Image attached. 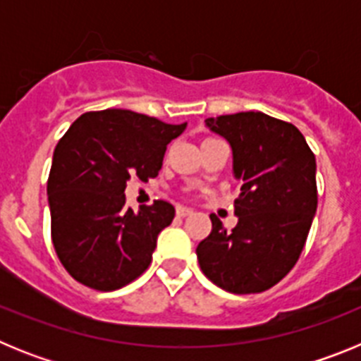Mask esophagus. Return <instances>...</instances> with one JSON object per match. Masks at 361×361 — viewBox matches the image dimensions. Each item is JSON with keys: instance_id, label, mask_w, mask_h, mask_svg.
I'll use <instances>...</instances> for the list:
<instances>
[{"instance_id": "1", "label": "esophagus", "mask_w": 361, "mask_h": 361, "mask_svg": "<svg viewBox=\"0 0 361 361\" xmlns=\"http://www.w3.org/2000/svg\"><path fill=\"white\" fill-rule=\"evenodd\" d=\"M191 213L190 208H184V206H177V216H188Z\"/></svg>"}]
</instances>
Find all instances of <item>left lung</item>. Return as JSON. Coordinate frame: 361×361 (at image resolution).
Wrapping results in <instances>:
<instances>
[{
    "mask_svg": "<svg viewBox=\"0 0 361 361\" xmlns=\"http://www.w3.org/2000/svg\"><path fill=\"white\" fill-rule=\"evenodd\" d=\"M206 126L231 146L240 195L231 231L209 215L200 269L228 293H262L293 269L307 240L318 204L314 153L296 126L262 111L209 117Z\"/></svg>",
    "mask_w": 361,
    "mask_h": 361,
    "instance_id": "left-lung-1",
    "label": "left lung"
}]
</instances>
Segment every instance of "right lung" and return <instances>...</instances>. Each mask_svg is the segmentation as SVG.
<instances>
[{
	"mask_svg": "<svg viewBox=\"0 0 361 361\" xmlns=\"http://www.w3.org/2000/svg\"><path fill=\"white\" fill-rule=\"evenodd\" d=\"M184 130L186 123L110 108L82 114L59 139L47 183L52 242L82 286L116 291L148 269L175 208L155 200L135 213L124 190L130 177H157L166 146Z\"/></svg>",
	"mask_w": 361,
	"mask_h": 361,
	"instance_id": "obj_1",
	"label": "right lung"
}]
</instances>
